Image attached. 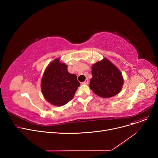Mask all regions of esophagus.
Listing matches in <instances>:
<instances>
[{"label":"esophagus","instance_id":"34e87169","mask_svg":"<svg viewBox=\"0 0 158 158\" xmlns=\"http://www.w3.org/2000/svg\"><path fill=\"white\" fill-rule=\"evenodd\" d=\"M82 84H83V85H88V79H86L85 81V82H82Z\"/></svg>","mask_w":158,"mask_h":158}]
</instances>
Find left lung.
<instances>
[{
    "label": "left lung",
    "instance_id": "obj_1",
    "mask_svg": "<svg viewBox=\"0 0 158 158\" xmlns=\"http://www.w3.org/2000/svg\"><path fill=\"white\" fill-rule=\"evenodd\" d=\"M92 74L89 88L97 95L110 98L120 93L123 85L122 72L107 58L92 66Z\"/></svg>",
    "mask_w": 158,
    "mask_h": 158
}]
</instances>
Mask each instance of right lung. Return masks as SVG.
I'll return each mask as SVG.
<instances>
[{
	"instance_id": "1",
	"label": "right lung",
	"mask_w": 158,
	"mask_h": 158,
	"mask_svg": "<svg viewBox=\"0 0 158 158\" xmlns=\"http://www.w3.org/2000/svg\"><path fill=\"white\" fill-rule=\"evenodd\" d=\"M67 67L58 57L49 63L44 71L41 81V92L52 105L61 106L68 103L80 86L76 75L69 73Z\"/></svg>"
}]
</instances>
